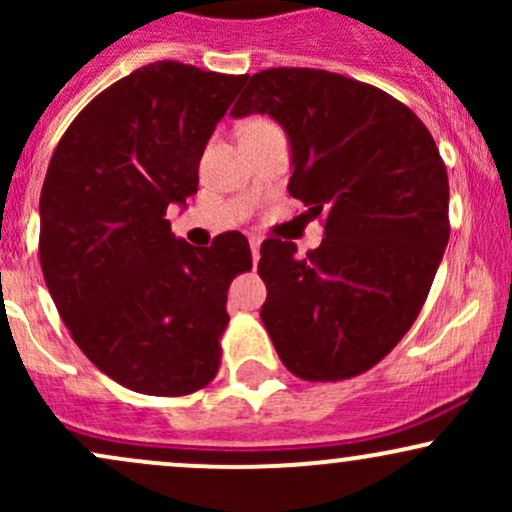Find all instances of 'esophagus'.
Segmentation results:
<instances>
[{"label":"esophagus","instance_id":"1","mask_svg":"<svg viewBox=\"0 0 512 512\" xmlns=\"http://www.w3.org/2000/svg\"><path fill=\"white\" fill-rule=\"evenodd\" d=\"M260 238H250V250H252V264L260 262Z\"/></svg>","mask_w":512,"mask_h":512}]
</instances>
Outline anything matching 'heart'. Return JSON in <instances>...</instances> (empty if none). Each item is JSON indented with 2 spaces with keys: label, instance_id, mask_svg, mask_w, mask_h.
Segmentation results:
<instances>
[{
  "label": "heart",
  "instance_id": "heart-1",
  "mask_svg": "<svg viewBox=\"0 0 512 512\" xmlns=\"http://www.w3.org/2000/svg\"><path fill=\"white\" fill-rule=\"evenodd\" d=\"M252 125H269V122H264V120H252V122H248V125H245V127H252Z\"/></svg>",
  "mask_w": 512,
  "mask_h": 512
}]
</instances>
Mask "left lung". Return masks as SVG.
I'll return each instance as SVG.
<instances>
[{"mask_svg":"<svg viewBox=\"0 0 512 512\" xmlns=\"http://www.w3.org/2000/svg\"><path fill=\"white\" fill-rule=\"evenodd\" d=\"M269 115L291 146L289 195L325 216L320 248L264 240L260 317L303 380L373 368L414 325L450 238L448 170L424 122L380 88L325 69L250 76L233 117Z\"/></svg>","mask_w":512,"mask_h":512,"instance_id":"8db88e82","label":"left lung"}]
</instances>
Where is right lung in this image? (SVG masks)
Returning a JSON list of instances; mask_svg holds the SVG:
<instances>
[{"label":"right lung","instance_id":"add662e5","mask_svg":"<svg viewBox=\"0 0 512 512\" xmlns=\"http://www.w3.org/2000/svg\"><path fill=\"white\" fill-rule=\"evenodd\" d=\"M245 76L137 69L76 115L40 192V264L72 339L142 395H190L219 370L226 293L252 267L243 233L195 248L170 231Z\"/></svg>","mask_w":512,"mask_h":512}]
</instances>
